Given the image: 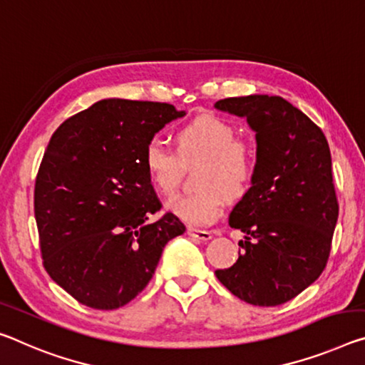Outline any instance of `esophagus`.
Segmentation results:
<instances>
[{
	"label": "esophagus",
	"instance_id": "esophagus-1",
	"mask_svg": "<svg viewBox=\"0 0 365 365\" xmlns=\"http://www.w3.org/2000/svg\"><path fill=\"white\" fill-rule=\"evenodd\" d=\"M188 235L192 237V239H196V240H201V242H207L211 240V232H207V230H200V229H195V227H188Z\"/></svg>",
	"mask_w": 365,
	"mask_h": 365
}]
</instances>
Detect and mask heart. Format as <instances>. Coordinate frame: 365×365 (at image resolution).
<instances>
[{"mask_svg": "<svg viewBox=\"0 0 365 365\" xmlns=\"http://www.w3.org/2000/svg\"><path fill=\"white\" fill-rule=\"evenodd\" d=\"M235 136V130L225 121L201 117L177 130V151L159 138L144 146V169L155 190L164 195L175 192L182 164L203 162L195 178L198 190L167 201V210L188 225H211L221 217L225 196L240 200L250 192L257 175V155L250 144Z\"/></svg>", "mask_w": 365, "mask_h": 365, "instance_id": "obj_1", "label": "heart"}]
</instances>
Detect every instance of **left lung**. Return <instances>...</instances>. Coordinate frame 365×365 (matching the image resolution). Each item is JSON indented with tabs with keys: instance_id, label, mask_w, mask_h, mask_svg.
Listing matches in <instances>:
<instances>
[{
	"instance_id": "1",
	"label": "left lung",
	"mask_w": 365,
	"mask_h": 365,
	"mask_svg": "<svg viewBox=\"0 0 365 365\" xmlns=\"http://www.w3.org/2000/svg\"><path fill=\"white\" fill-rule=\"evenodd\" d=\"M214 107L247 118L257 138V175L230 212L244 232L239 259L216 277L247 304L274 307L325 269L338 200L323 131L279 96L229 97Z\"/></svg>"
}]
</instances>
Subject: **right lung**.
Segmentation results:
<instances>
[{
  "mask_svg": "<svg viewBox=\"0 0 365 365\" xmlns=\"http://www.w3.org/2000/svg\"><path fill=\"white\" fill-rule=\"evenodd\" d=\"M183 115L170 103L103 99L51 136L34 192L40 250L51 279L83 305L123 307L185 232L172 212L148 222L162 205L143 165L148 141Z\"/></svg>",
  "mask_w": 365,
  "mask_h": 365,
  "instance_id": "add662e5",
  "label": "right lung"
}]
</instances>
